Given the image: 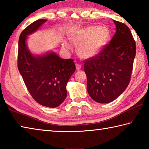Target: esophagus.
<instances>
[{
  "label": "esophagus",
  "mask_w": 149,
  "mask_h": 149,
  "mask_svg": "<svg viewBox=\"0 0 149 149\" xmlns=\"http://www.w3.org/2000/svg\"><path fill=\"white\" fill-rule=\"evenodd\" d=\"M75 67H76V70H79L81 68V65L79 64H78V63H76V64H75Z\"/></svg>",
  "instance_id": "34e87169"
}]
</instances>
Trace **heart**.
<instances>
[{"instance_id": "heart-1", "label": "heart", "mask_w": 149, "mask_h": 149, "mask_svg": "<svg viewBox=\"0 0 149 149\" xmlns=\"http://www.w3.org/2000/svg\"><path fill=\"white\" fill-rule=\"evenodd\" d=\"M110 31L107 26H89L85 27H77L69 34V39L76 44L77 52L85 59H90L99 54L109 40ZM63 46L69 49L68 42H63Z\"/></svg>"}]
</instances>
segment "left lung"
Here are the masks:
<instances>
[{
  "mask_svg": "<svg viewBox=\"0 0 149 149\" xmlns=\"http://www.w3.org/2000/svg\"><path fill=\"white\" fill-rule=\"evenodd\" d=\"M116 27L110 43L99 54L84 62L88 93L99 103H109L123 93L130 84L135 42L128 27L114 20Z\"/></svg>",
  "mask_w": 149,
  "mask_h": 149,
  "instance_id": "8db88e82",
  "label": "left lung"
}]
</instances>
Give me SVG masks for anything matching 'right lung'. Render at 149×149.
Returning <instances> with one entry per match:
<instances>
[{
  "label": "right lung",
  "instance_id": "right-lung-1",
  "mask_svg": "<svg viewBox=\"0 0 149 149\" xmlns=\"http://www.w3.org/2000/svg\"><path fill=\"white\" fill-rule=\"evenodd\" d=\"M47 19L33 22L20 34L17 68L30 94L39 104L56 108L67 97L66 85L75 70L72 59H63L53 51L34 54L27 45L28 35L37 31Z\"/></svg>",
  "mask_w": 149,
  "mask_h": 149
}]
</instances>
